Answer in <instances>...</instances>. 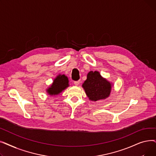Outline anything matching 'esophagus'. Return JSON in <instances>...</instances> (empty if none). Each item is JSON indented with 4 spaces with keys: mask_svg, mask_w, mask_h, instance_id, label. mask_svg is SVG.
<instances>
[{
    "mask_svg": "<svg viewBox=\"0 0 156 156\" xmlns=\"http://www.w3.org/2000/svg\"><path fill=\"white\" fill-rule=\"evenodd\" d=\"M80 81H74V84H75V85H76V86H78L80 84Z\"/></svg>",
    "mask_w": 156,
    "mask_h": 156,
    "instance_id": "34e87169",
    "label": "esophagus"
}]
</instances>
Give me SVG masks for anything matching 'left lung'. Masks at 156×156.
Segmentation results:
<instances>
[{"instance_id": "1", "label": "left lung", "mask_w": 156, "mask_h": 156, "mask_svg": "<svg viewBox=\"0 0 156 156\" xmlns=\"http://www.w3.org/2000/svg\"><path fill=\"white\" fill-rule=\"evenodd\" d=\"M112 86V83L104 78L97 71H90L82 85L87 97L92 101L102 100L108 97Z\"/></svg>"}]
</instances>
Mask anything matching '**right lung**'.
<instances>
[{
  "label": "right lung",
  "mask_w": 156,
  "mask_h": 156,
  "mask_svg": "<svg viewBox=\"0 0 156 156\" xmlns=\"http://www.w3.org/2000/svg\"><path fill=\"white\" fill-rule=\"evenodd\" d=\"M69 80L64 75H59L54 80L52 84L47 90V93L51 95H57L69 87Z\"/></svg>",
  "instance_id": "add662e5"
}]
</instances>
